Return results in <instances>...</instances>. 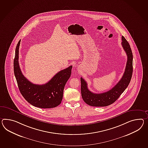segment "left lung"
Here are the masks:
<instances>
[{
  "label": "left lung",
  "mask_w": 148,
  "mask_h": 148,
  "mask_svg": "<svg viewBox=\"0 0 148 148\" xmlns=\"http://www.w3.org/2000/svg\"><path fill=\"white\" fill-rule=\"evenodd\" d=\"M121 44L127 56L126 66L122 78L111 90L101 94H95L88 89L87 82L81 77V95L83 101L87 104L98 107L112 104L128 86L133 74V53L130 44L123 36Z\"/></svg>",
  "instance_id": "left-lung-1"
}]
</instances>
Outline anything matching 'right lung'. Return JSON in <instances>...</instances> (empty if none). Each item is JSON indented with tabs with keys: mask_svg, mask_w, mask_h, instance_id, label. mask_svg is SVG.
<instances>
[{
	"mask_svg": "<svg viewBox=\"0 0 148 148\" xmlns=\"http://www.w3.org/2000/svg\"><path fill=\"white\" fill-rule=\"evenodd\" d=\"M20 40L15 49L14 72L19 90L30 104L42 108H53L61 103L65 84L69 79L72 66L61 70L44 84L38 85L30 82L22 74L18 64Z\"/></svg>",
	"mask_w": 148,
	"mask_h": 148,
	"instance_id": "1",
	"label": "right lung"
}]
</instances>
